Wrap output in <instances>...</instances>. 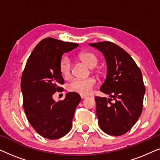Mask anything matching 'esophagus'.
Listing matches in <instances>:
<instances>
[{
    "label": "esophagus",
    "mask_w": 160,
    "mask_h": 160,
    "mask_svg": "<svg viewBox=\"0 0 160 160\" xmlns=\"http://www.w3.org/2000/svg\"><path fill=\"white\" fill-rule=\"evenodd\" d=\"M81 98H82V99H84V98H87V96L86 95H81Z\"/></svg>",
    "instance_id": "obj_1"
}]
</instances>
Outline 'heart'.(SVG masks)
Here are the masks:
<instances>
[{"mask_svg":"<svg viewBox=\"0 0 160 160\" xmlns=\"http://www.w3.org/2000/svg\"><path fill=\"white\" fill-rule=\"evenodd\" d=\"M78 58L85 63L87 66L92 68L98 64V58L95 54L89 52H82L78 54ZM60 73L64 77H68L71 73V61L68 57L65 56L60 62ZM96 85V80L94 78H88L86 79H74L68 84V89L69 91L87 95L91 93Z\"/></svg>","mask_w":160,"mask_h":160,"instance_id":"b5f03b06","label":"heart"}]
</instances>
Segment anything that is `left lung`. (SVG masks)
I'll use <instances>...</instances> for the list:
<instances>
[{
    "mask_svg": "<svg viewBox=\"0 0 160 160\" xmlns=\"http://www.w3.org/2000/svg\"><path fill=\"white\" fill-rule=\"evenodd\" d=\"M89 46L102 52L107 64L106 78L100 90L110 98L95 97L98 124L107 134L122 135L141 114L145 95L142 73L130 54L115 43L103 41Z\"/></svg>",
    "mask_w": 160,
    "mask_h": 160,
    "instance_id": "left-lung-1",
    "label": "left lung"
}]
</instances>
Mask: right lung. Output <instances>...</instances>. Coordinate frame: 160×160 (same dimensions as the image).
<instances>
[{
    "mask_svg": "<svg viewBox=\"0 0 160 160\" xmlns=\"http://www.w3.org/2000/svg\"><path fill=\"white\" fill-rule=\"evenodd\" d=\"M78 43L47 38L39 42L26 63L21 80L23 107L30 124L39 135L58 139L71 130L74 113L81 101L78 94L70 92L62 101L52 96L64 84L60 71L63 54Z\"/></svg>",
    "mask_w": 160,
    "mask_h": 160,
    "instance_id": "right-lung-1",
    "label": "right lung"
}]
</instances>
